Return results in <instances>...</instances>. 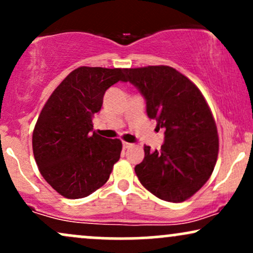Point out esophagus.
Listing matches in <instances>:
<instances>
[{"label":"esophagus","mask_w":253,"mask_h":253,"mask_svg":"<svg viewBox=\"0 0 253 253\" xmlns=\"http://www.w3.org/2000/svg\"><path fill=\"white\" fill-rule=\"evenodd\" d=\"M132 146V144L127 143V141H123V147L124 149H128V147Z\"/></svg>","instance_id":"esophagus-1"}]
</instances>
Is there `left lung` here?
Returning <instances> with one entry per match:
<instances>
[{
	"label": "left lung",
	"mask_w": 253,
	"mask_h": 253,
	"mask_svg": "<svg viewBox=\"0 0 253 253\" xmlns=\"http://www.w3.org/2000/svg\"><path fill=\"white\" fill-rule=\"evenodd\" d=\"M127 80L146 101V113L164 129L161 150L144 146L134 171L150 193L182 202L208 181L215 167L219 138L213 115L199 88L165 65L126 69Z\"/></svg>",
	"instance_id": "left-lung-1"
}]
</instances>
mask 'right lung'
Segmentation results:
<instances>
[{
    "label": "right lung",
    "mask_w": 253,
    "mask_h": 253,
    "mask_svg": "<svg viewBox=\"0 0 253 253\" xmlns=\"http://www.w3.org/2000/svg\"><path fill=\"white\" fill-rule=\"evenodd\" d=\"M126 69L81 66L45 103L33 130V153L46 182L68 199H82L108 181L123 144L92 128L106 90L126 82Z\"/></svg>",
    "instance_id": "right-lung-1"
}]
</instances>
